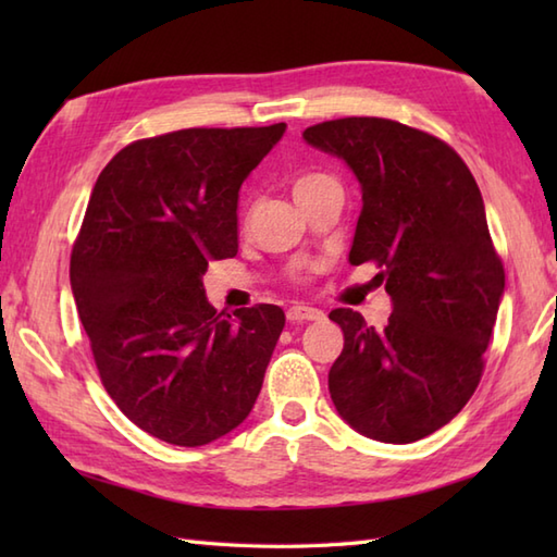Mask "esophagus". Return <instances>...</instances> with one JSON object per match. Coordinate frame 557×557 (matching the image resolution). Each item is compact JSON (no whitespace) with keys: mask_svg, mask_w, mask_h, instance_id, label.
<instances>
[{"mask_svg":"<svg viewBox=\"0 0 557 557\" xmlns=\"http://www.w3.org/2000/svg\"><path fill=\"white\" fill-rule=\"evenodd\" d=\"M289 323H304V321H323L325 313L313 309V306H292L287 311Z\"/></svg>","mask_w":557,"mask_h":557,"instance_id":"esophagus-1","label":"esophagus"}]
</instances>
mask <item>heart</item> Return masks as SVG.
<instances>
[{"label":"heart","mask_w":557,"mask_h":557,"mask_svg":"<svg viewBox=\"0 0 557 557\" xmlns=\"http://www.w3.org/2000/svg\"><path fill=\"white\" fill-rule=\"evenodd\" d=\"M325 180H330V176H325V174H304V176H299L297 184H294V196L309 191V188H313L315 184H321Z\"/></svg>","instance_id":"1"}]
</instances>
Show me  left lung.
Masks as SVG:
<instances>
[{"label": "left lung", "mask_w": 557, "mask_h": 557, "mask_svg": "<svg viewBox=\"0 0 557 557\" xmlns=\"http://www.w3.org/2000/svg\"><path fill=\"white\" fill-rule=\"evenodd\" d=\"M347 162L361 186L349 263H377L393 313L383 330L335 309L345 349L327 375L354 431L405 445L443 429L481 381L505 292L486 208L469 168L441 138L381 116H347L304 132Z\"/></svg>", "instance_id": "1"}]
</instances>
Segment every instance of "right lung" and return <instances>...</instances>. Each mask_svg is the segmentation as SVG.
Here are the masks:
<instances>
[{"mask_svg": "<svg viewBox=\"0 0 557 557\" xmlns=\"http://www.w3.org/2000/svg\"><path fill=\"white\" fill-rule=\"evenodd\" d=\"M287 124L182 128L108 162L71 251V292L100 381L138 429L198 447L234 431L263 387L285 311L208 304L210 260L239 251V188Z\"/></svg>", "mask_w": 557, "mask_h": 557, "instance_id": "right-lung-1", "label": "right lung"}]
</instances>
